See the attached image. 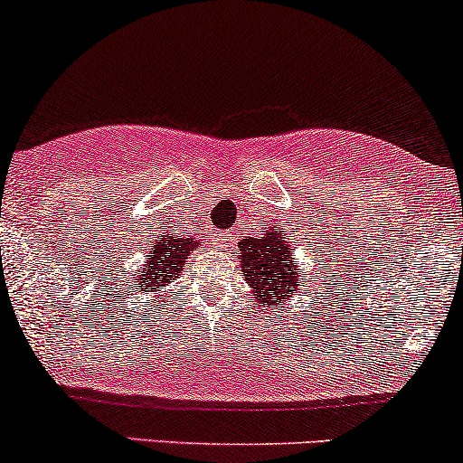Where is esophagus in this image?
Instances as JSON below:
<instances>
[{
    "instance_id": "34e87169",
    "label": "esophagus",
    "mask_w": 463,
    "mask_h": 463,
    "mask_svg": "<svg viewBox=\"0 0 463 463\" xmlns=\"http://www.w3.org/2000/svg\"><path fill=\"white\" fill-rule=\"evenodd\" d=\"M228 241H231V232H217V235H215V243H217V246H220V248L226 246Z\"/></svg>"
}]
</instances>
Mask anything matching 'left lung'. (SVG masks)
Returning a JSON list of instances; mask_svg holds the SVG:
<instances>
[{
    "mask_svg": "<svg viewBox=\"0 0 463 463\" xmlns=\"http://www.w3.org/2000/svg\"><path fill=\"white\" fill-rule=\"evenodd\" d=\"M240 259L246 283L255 289L252 298L261 306L281 307L283 298H289L298 289L301 274L297 272L298 266L292 261V246L281 228H272L259 240H241Z\"/></svg>",
    "mask_w": 463,
    "mask_h": 463,
    "instance_id": "left-lung-1",
    "label": "left lung"
}]
</instances>
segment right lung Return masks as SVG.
Segmentation results:
<instances>
[{
  "mask_svg": "<svg viewBox=\"0 0 463 463\" xmlns=\"http://www.w3.org/2000/svg\"><path fill=\"white\" fill-rule=\"evenodd\" d=\"M197 240L177 235H160L146 248L145 268L136 274L131 286L136 294H156L160 288L169 286L180 277L182 266L189 259L191 250L197 246Z\"/></svg>",
  "mask_w": 463,
  "mask_h": 463,
  "instance_id": "1",
  "label": "right lung"
}]
</instances>
